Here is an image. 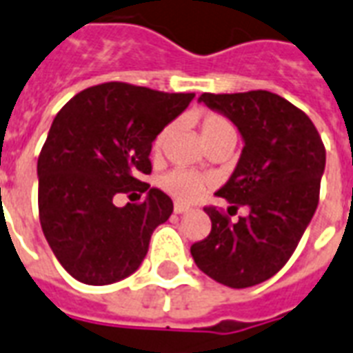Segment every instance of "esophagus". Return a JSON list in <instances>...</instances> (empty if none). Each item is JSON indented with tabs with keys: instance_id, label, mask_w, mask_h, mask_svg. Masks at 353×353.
Masks as SVG:
<instances>
[{
	"instance_id": "1",
	"label": "esophagus",
	"mask_w": 353,
	"mask_h": 353,
	"mask_svg": "<svg viewBox=\"0 0 353 353\" xmlns=\"http://www.w3.org/2000/svg\"><path fill=\"white\" fill-rule=\"evenodd\" d=\"M190 210V206L182 205V203H174V214H184V212Z\"/></svg>"
}]
</instances>
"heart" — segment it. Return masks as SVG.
Segmentation results:
<instances>
[{
    "label": "heart",
    "mask_w": 353,
    "mask_h": 353,
    "mask_svg": "<svg viewBox=\"0 0 353 353\" xmlns=\"http://www.w3.org/2000/svg\"><path fill=\"white\" fill-rule=\"evenodd\" d=\"M169 132H171V126H165L154 137L152 150L156 154L161 152V148H163L167 137H169ZM201 134L205 137L206 145H212V143L219 141L223 137L234 136V128L225 117L217 115V113H206L203 117V121H201ZM160 184L176 201L192 203L212 186V180L206 174L192 171V169H173V171H169V173L161 176Z\"/></svg>",
    "instance_id": "obj_1"
}]
</instances>
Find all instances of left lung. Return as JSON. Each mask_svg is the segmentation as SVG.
Wrapping results in <instances>:
<instances>
[{"label": "left lung", "instance_id": "8db88e82", "mask_svg": "<svg viewBox=\"0 0 353 353\" xmlns=\"http://www.w3.org/2000/svg\"><path fill=\"white\" fill-rule=\"evenodd\" d=\"M236 124L243 150L234 173L216 195L230 208L249 206L236 223L205 206L210 234L192 245L197 268L221 285L248 288L270 279L298 248L320 199L325 147L303 111L279 94L205 92L199 98Z\"/></svg>", "mask_w": 353, "mask_h": 353}]
</instances>
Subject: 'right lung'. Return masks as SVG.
<instances>
[{"label": "right lung", "instance_id": "add662e5", "mask_svg": "<svg viewBox=\"0 0 353 353\" xmlns=\"http://www.w3.org/2000/svg\"><path fill=\"white\" fill-rule=\"evenodd\" d=\"M193 97L108 81L61 108L37 163L39 217L74 279L111 285L141 266L154 229L173 214V201L139 179L152 171L154 137ZM130 191L148 197L123 209L112 205L117 192Z\"/></svg>", "mask_w": 353, "mask_h": 353}]
</instances>
